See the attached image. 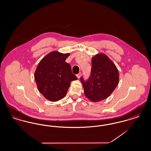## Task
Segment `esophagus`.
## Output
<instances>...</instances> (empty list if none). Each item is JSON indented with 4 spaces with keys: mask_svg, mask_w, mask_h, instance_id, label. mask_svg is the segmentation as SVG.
Segmentation results:
<instances>
[{
    "mask_svg": "<svg viewBox=\"0 0 151 151\" xmlns=\"http://www.w3.org/2000/svg\"><path fill=\"white\" fill-rule=\"evenodd\" d=\"M81 73H78L77 75H76V76H77V78H78V79H79L80 78V76H81Z\"/></svg>",
    "mask_w": 151,
    "mask_h": 151,
    "instance_id": "34e87169",
    "label": "esophagus"
}]
</instances>
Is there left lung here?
Returning <instances> with one entry per match:
<instances>
[{"label":"left lung","instance_id":"obj_1","mask_svg":"<svg viewBox=\"0 0 151 151\" xmlns=\"http://www.w3.org/2000/svg\"><path fill=\"white\" fill-rule=\"evenodd\" d=\"M80 80L84 94L91 101L98 102L107 99L119 83V72L115 64L104 54H98L92 59L89 78Z\"/></svg>","mask_w":151,"mask_h":151}]
</instances>
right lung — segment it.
I'll list each match as a JSON object with an SVG mask.
<instances>
[{
	"label": "right lung",
	"mask_w": 151,
	"mask_h": 151,
	"mask_svg": "<svg viewBox=\"0 0 151 151\" xmlns=\"http://www.w3.org/2000/svg\"><path fill=\"white\" fill-rule=\"evenodd\" d=\"M70 53L52 51L40 62L35 73L39 92L48 100L55 102L66 95L73 80L77 77L72 73L71 67L65 62Z\"/></svg>",
	"instance_id": "1"
}]
</instances>
